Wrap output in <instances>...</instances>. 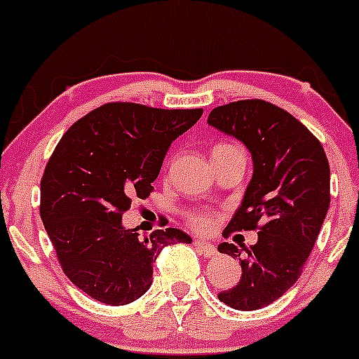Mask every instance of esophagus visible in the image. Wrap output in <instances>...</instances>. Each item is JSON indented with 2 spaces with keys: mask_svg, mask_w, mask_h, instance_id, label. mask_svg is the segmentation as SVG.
<instances>
[{
  "mask_svg": "<svg viewBox=\"0 0 359 359\" xmlns=\"http://www.w3.org/2000/svg\"><path fill=\"white\" fill-rule=\"evenodd\" d=\"M194 247L196 249H199L201 252H203L204 257H216L218 255V250L215 249V245H211L210 242H204V240H196L194 242Z\"/></svg>",
  "mask_w": 359,
  "mask_h": 359,
  "instance_id": "esophagus-1",
  "label": "esophagus"
}]
</instances>
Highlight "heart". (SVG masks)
Segmentation results:
<instances>
[{
  "instance_id": "b5f03b06",
  "label": "heart",
  "mask_w": 359,
  "mask_h": 359,
  "mask_svg": "<svg viewBox=\"0 0 359 359\" xmlns=\"http://www.w3.org/2000/svg\"><path fill=\"white\" fill-rule=\"evenodd\" d=\"M189 223H191V226L196 228L198 231L208 233V231H211L212 228H215L216 219L215 216L208 211H192L191 215H189Z\"/></svg>"
}]
</instances>
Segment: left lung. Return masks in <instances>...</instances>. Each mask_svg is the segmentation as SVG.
Instances as JSON below:
<instances>
[{
	"label": "left lung",
	"mask_w": 359,
	"mask_h": 359,
	"mask_svg": "<svg viewBox=\"0 0 359 359\" xmlns=\"http://www.w3.org/2000/svg\"><path fill=\"white\" fill-rule=\"evenodd\" d=\"M208 124L245 144L254 173L223 235L255 230L247 249L218 245L238 259L242 278L218 294L235 310H259L300 278L330 204V168L320 141L286 110L264 100H238L211 110ZM246 255H243V252Z\"/></svg>",
	"instance_id": "obj_1"
}]
</instances>
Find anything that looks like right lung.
Instances as JSON below:
<instances>
[{
	"instance_id": "add662e5",
	"label": "right lung",
	"mask_w": 359,
	"mask_h": 359,
	"mask_svg": "<svg viewBox=\"0 0 359 359\" xmlns=\"http://www.w3.org/2000/svg\"><path fill=\"white\" fill-rule=\"evenodd\" d=\"M203 109H153L112 102L86 114L61 137L41 182V218L62 271L93 300L119 306L153 283V262L172 243H191L165 228L137 237L122 215L147 199L172 141Z\"/></svg>"
}]
</instances>
